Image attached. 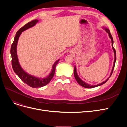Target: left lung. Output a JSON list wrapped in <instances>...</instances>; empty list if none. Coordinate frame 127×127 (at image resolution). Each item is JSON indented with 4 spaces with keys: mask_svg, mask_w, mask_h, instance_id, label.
I'll list each match as a JSON object with an SVG mask.
<instances>
[{
    "mask_svg": "<svg viewBox=\"0 0 127 127\" xmlns=\"http://www.w3.org/2000/svg\"><path fill=\"white\" fill-rule=\"evenodd\" d=\"M105 30L107 32V33H108L109 34V36L111 38V41H112V49L114 51V64H113V68H112V71H111V75H112V72H113V69H114V66H115V63H116V50H115V49L114 48L113 46V37L112 36V35H111V34L110 33V31L107 29H105ZM74 76H75V78L76 79V80H77V83L79 84L80 85H81L82 86L84 87H85V88H94V87H97V86H98L99 85H102V84H104L105 83H106L107 82V80H108V79H107L106 80H105L104 82H103V83L99 84H97V85H89V84H88L85 82H84L83 80H82L81 79H80L79 77L77 75V72H76V67H74Z\"/></svg>",
    "mask_w": 127,
    "mask_h": 127,
    "instance_id": "8db88e82",
    "label": "left lung"
}]
</instances>
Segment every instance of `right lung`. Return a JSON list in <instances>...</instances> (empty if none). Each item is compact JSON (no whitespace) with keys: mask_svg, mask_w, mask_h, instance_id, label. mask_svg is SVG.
<instances>
[{"mask_svg":"<svg viewBox=\"0 0 127 127\" xmlns=\"http://www.w3.org/2000/svg\"><path fill=\"white\" fill-rule=\"evenodd\" d=\"M37 22L38 20H33L31 22L28 23L26 24L19 30L16 33V35L15 36L14 40L12 44H11L10 48V53L11 55V65H12V67L14 72L18 75V76L23 82L26 84L27 85L33 88L41 87L42 86H44L51 81V80L52 79L53 76L55 75L56 65L58 63V61L59 60H57L53 64L52 68V70L51 72L47 78L43 79L36 78L35 77L27 74L21 68L20 64L18 63L16 52L17 44L18 38L23 31L35 25Z\"/></svg>","mask_w":127,"mask_h":127,"instance_id":"right-lung-1","label":"right lung"}]
</instances>
